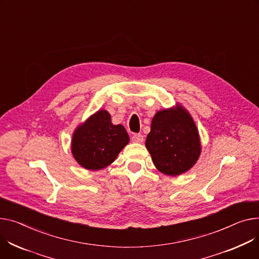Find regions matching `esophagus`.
I'll return each mask as SVG.
<instances>
[{
	"label": "esophagus",
	"instance_id": "1",
	"mask_svg": "<svg viewBox=\"0 0 259 259\" xmlns=\"http://www.w3.org/2000/svg\"><path fill=\"white\" fill-rule=\"evenodd\" d=\"M131 141L133 143H143L144 142V136L142 134H133L131 137Z\"/></svg>",
	"mask_w": 259,
	"mask_h": 259
}]
</instances>
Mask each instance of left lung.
<instances>
[{"label": "left lung", "mask_w": 259, "mask_h": 259, "mask_svg": "<svg viewBox=\"0 0 259 259\" xmlns=\"http://www.w3.org/2000/svg\"><path fill=\"white\" fill-rule=\"evenodd\" d=\"M146 147L161 173L177 176L198 160L201 145L192 116L181 106L164 109L154 115Z\"/></svg>", "instance_id": "left-lung-1"}]
</instances>
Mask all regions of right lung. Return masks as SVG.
I'll return each instance as SVG.
<instances>
[{
  "label": "right lung",
  "instance_id": "1",
  "mask_svg": "<svg viewBox=\"0 0 259 259\" xmlns=\"http://www.w3.org/2000/svg\"><path fill=\"white\" fill-rule=\"evenodd\" d=\"M128 143L126 129L112 125L110 114L99 110L75 131L72 153L80 165L96 170L113 162Z\"/></svg>",
  "mask_w": 259,
  "mask_h": 259
}]
</instances>
